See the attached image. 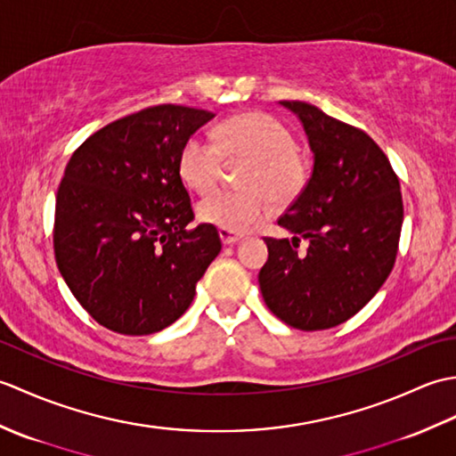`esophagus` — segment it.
Returning <instances> with one entry per match:
<instances>
[{
  "instance_id": "esophagus-1",
  "label": "esophagus",
  "mask_w": 456,
  "mask_h": 456,
  "mask_svg": "<svg viewBox=\"0 0 456 456\" xmlns=\"http://www.w3.org/2000/svg\"><path fill=\"white\" fill-rule=\"evenodd\" d=\"M219 237H221V243L229 247V245H235L240 240V235H235V233H229V231L225 229H219Z\"/></svg>"
}]
</instances>
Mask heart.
Instances as JSON below:
<instances>
[{
	"instance_id": "1",
	"label": "heart",
	"mask_w": 456,
	"mask_h": 456,
	"mask_svg": "<svg viewBox=\"0 0 456 456\" xmlns=\"http://www.w3.org/2000/svg\"><path fill=\"white\" fill-rule=\"evenodd\" d=\"M248 160L240 178L245 191H213L198 203V217L229 233H247L268 216L270 203L282 208L305 183V164L282 123L266 113H243L217 129V142L196 134L180 152V174L196 191L216 186L223 162Z\"/></svg>"
}]
</instances>
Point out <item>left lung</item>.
I'll use <instances>...</instances> for the list:
<instances>
[{"label":"left lung","mask_w":456,"mask_h":456,"mask_svg":"<svg viewBox=\"0 0 456 456\" xmlns=\"http://www.w3.org/2000/svg\"><path fill=\"white\" fill-rule=\"evenodd\" d=\"M302 123L314 152L312 178L266 239L258 284L278 319L302 331L346 322L392 273L403 221L400 180L382 149L305 102H280ZM302 240L308 250L297 255Z\"/></svg>","instance_id":"1"}]
</instances>
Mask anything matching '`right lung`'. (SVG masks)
Instances as JSON below:
<instances>
[{"mask_svg": "<svg viewBox=\"0 0 456 456\" xmlns=\"http://www.w3.org/2000/svg\"><path fill=\"white\" fill-rule=\"evenodd\" d=\"M216 113L154 105L105 125L66 164L56 193L54 255L64 282L100 325L151 335L190 307L219 255L180 178L183 144Z\"/></svg>", "mask_w": 456, "mask_h": 456, "instance_id": "right-lung-1", "label": "right lung"}]
</instances>
